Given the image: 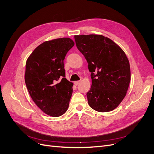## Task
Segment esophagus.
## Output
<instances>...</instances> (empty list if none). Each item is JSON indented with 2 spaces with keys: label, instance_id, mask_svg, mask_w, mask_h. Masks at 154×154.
I'll return each mask as SVG.
<instances>
[{
  "label": "esophagus",
  "instance_id": "obj_1",
  "mask_svg": "<svg viewBox=\"0 0 154 154\" xmlns=\"http://www.w3.org/2000/svg\"><path fill=\"white\" fill-rule=\"evenodd\" d=\"M80 83V80H77V81H75V82H74V84H75V85H77L79 84Z\"/></svg>",
  "mask_w": 154,
  "mask_h": 154
}]
</instances>
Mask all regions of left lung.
Returning a JSON list of instances; mask_svg holds the SVG:
<instances>
[{
	"instance_id": "8db88e82",
	"label": "left lung",
	"mask_w": 154,
	"mask_h": 154,
	"mask_svg": "<svg viewBox=\"0 0 154 154\" xmlns=\"http://www.w3.org/2000/svg\"><path fill=\"white\" fill-rule=\"evenodd\" d=\"M76 46L85 57L91 72L88 103L100 112L112 111L125 97L131 81L129 61L123 50L102 35L74 36Z\"/></svg>"
}]
</instances>
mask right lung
<instances>
[{"instance_id":"right-lung-1","label":"right lung","mask_w":154,"mask_h":154,"mask_svg":"<svg viewBox=\"0 0 154 154\" xmlns=\"http://www.w3.org/2000/svg\"><path fill=\"white\" fill-rule=\"evenodd\" d=\"M74 45L70 38L45 41L26 62L25 82L31 98L46 114L56 117L68 109L73 84L66 78L63 60Z\"/></svg>"}]
</instances>
